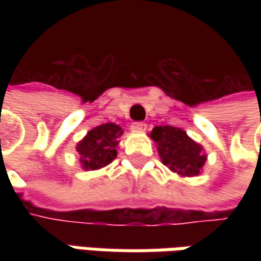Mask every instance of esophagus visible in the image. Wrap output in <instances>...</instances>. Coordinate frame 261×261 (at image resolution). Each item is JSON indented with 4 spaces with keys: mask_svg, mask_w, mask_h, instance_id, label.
I'll list each match as a JSON object with an SVG mask.
<instances>
[{
    "mask_svg": "<svg viewBox=\"0 0 261 261\" xmlns=\"http://www.w3.org/2000/svg\"><path fill=\"white\" fill-rule=\"evenodd\" d=\"M130 129H132V132H145L146 123H144V122H135V123L130 125Z\"/></svg>",
    "mask_w": 261,
    "mask_h": 261,
    "instance_id": "esophagus-1",
    "label": "esophagus"
}]
</instances>
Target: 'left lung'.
Here are the masks:
<instances>
[{"label":"left lung","instance_id":"left-lung-1","mask_svg":"<svg viewBox=\"0 0 261 261\" xmlns=\"http://www.w3.org/2000/svg\"><path fill=\"white\" fill-rule=\"evenodd\" d=\"M149 138L155 142L163 164L181 177H195L203 170L207 155L200 144L183 129L174 126H155Z\"/></svg>","mask_w":261,"mask_h":261}]
</instances>
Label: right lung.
<instances>
[{
  "label": "right lung",
  "instance_id": "right-lung-1",
  "mask_svg": "<svg viewBox=\"0 0 261 261\" xmlns=\"http://www.w3.org/2000/svg\"><path fill=\"white\" fill-rule=\"evenodd\" d=\"M122 134L123 129L116 123H103L88 130L75 146L81 167L86 171H93L109 166L117 156Z\"/></svg>",
  "mask_w": 261,
  "mask_h": 261
}]
</instances>
